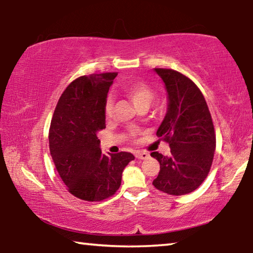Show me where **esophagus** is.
Here are the masks:
<instances>
[{"mask_svg":"<svg viewBox=\"0 0 253 253\" xmlns=\"http://www.w3.org/2000/svg\"><path fill=\"white\" fill-rule=\"evenodd\" d=\"M135 156H136V158H138V160H147V158L149 157V154L146 152L137 151L135 153Z\"/></svg>","mask_w":253,"mask_h":253,"instance_id":"obj_1","label":"esophagus"}]
</instances>
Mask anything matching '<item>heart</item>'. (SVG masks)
Returning <instances> with one entry per match:
<instances>
[{"mask_svg":"<svg viewBox=\"0 0 253 253\" xmlns=\"http://www.w3.org/2000/svg\"><path fill=\"white\" fill-rule=\"evenodd\" d=\"M122 90L124 95L136 106V108H140L144 106L149 107L154 99V96H155L154 89L144 81H132V83L124 85ZM110 111L111 102L108 101L106 105V114L109 115ZM131 134L135 135L136 132L131 131Z\"/></svg>","mask_w":253,"mask_h":253,"instance_id":"obj_1","label":"heart"}]
</instances>
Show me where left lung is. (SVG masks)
I'll use <instances>...</instances> for the list:
<instances>
[{"instance_id":"obj_1","label":"left lung","mask_w":253,"mask_h":253,"mask_svg":"<svg viewBox=\"0 0 253 253\" xmlns=\"http://www.w3.org/2000/svg\"><path fill=\"white\" fill-rule=\"evenodd\" d=\"M168 92V110L156 135L169 143L170 156L153 152L161 165L157 190L184 195L196 190L211 169L215 134L207 101L196 84L179 72L155 68Z\"/></svg>"}]
</instances>
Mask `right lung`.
<instances>
[{"mask_svg": "<svg viewBox=\"0 0 253 253\" xmlns=\"http://www.w3.org/2000/svg\"><path fill=\"white\" fill-rule=\"evenodd\" d=\"M116 72L79 77L55 107L49 131L50 153L68 191L84 201H102L122 184L123 170L134 155H105L98 132L106 128V104Z\"/></svg>", "mask_w": 253, "mask_h": 253, "instance_id": "obj_1", "label": "right lung"}]
</instances>
